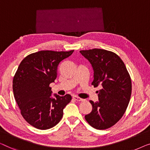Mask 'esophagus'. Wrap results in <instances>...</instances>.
<instances>
[{"label": "esophagus", "mask_w": 150, "mask_h": 150, "mask_svg": "<svg viewBox=\"0 0 150 150\" xmlns=\"http://www.w3.org/2000/svg\"><path fill=\"white\" fill-rule=\"evenodd\" d=\"M73 98L74 99V100H75L76 101H77V102H82V101H84L83 98H79V97L76 96H73Z\"/></svg>", "instance_id": "obj_1"}]
</instances>
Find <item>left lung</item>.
I'll return each instance as SVG.
<instances>
[{
    "instance_id": "left-lung-1",
    "label": "left lung",
    "mask_w": 150,
    "mask_h": 150,
    "mask_svg": "<svg viewBox=\"0 0 150 150\" xmlns=\"http://www.w3.org/2000/svg\"><path fill=\"white\" fill-rule=\"evenodd\" d=\"M79 52L93 68L92 85L102 86L97 91L98 101L90 100L92 110L85 115V119L96 129H107L115 125L127 109L132 92L131 79L123 61L116 54L102 49Z\"/></svg>"
}]
</instances>
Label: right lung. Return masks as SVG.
Segmentation results:
<instances>
[{
	"label": "right lung",
	"instance_id": "1",
	"mask_svg": "<svg viewBox=\"0 0 150 150\" xmlns=\"http://www.w3.org/2000/svg\"><path fill=\"white\" fill-rule=\"evenodd\" d=\"M73 52L43 50L27 56L19 65L13 79L14 98L23 117L36 128L56 126L72 99L70 94L52 98L50 84L56 79L59 63Z\"/></svg>",
	"mask_w": 150,
	"mask_h": 150
}]
</instances>
